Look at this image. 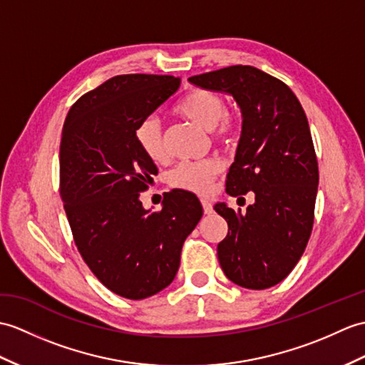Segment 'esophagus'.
<instances>
[{"label": "esophagus", "instance_id": "34e87169", "mask_svg": "<svg viewBox=\"0 0 365 365\" xmlns=\"http://www.w3.org/2000/svg\"><path fill=\"white\" fill-rule=\"evenodd\" d=\"M202 202V207H203V213L205 215H211L213 213V207H211V203L208 199H200Z\"/></svg>", "mask_w": 365, "mask_h": 365}]
</instances>
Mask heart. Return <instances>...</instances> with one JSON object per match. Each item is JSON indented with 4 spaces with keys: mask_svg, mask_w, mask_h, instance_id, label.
Segmentation results:
<instances>
[{
    "mask_svg": "<svg viewBox=\"0 0 365 365\" xmlns=\"http://www.w3.org/2000/svg\"><path fill=\"white\" fill-rule=\"evenodd\" d=\"M175 112L202 129L208 132L216 130L217 138L222 141H230L238 132V124L227 113L225 101L213 91L202 88L188 91L175 106ZM135 140L150 162L158 163L166 158L162 129L155 118H146L140 123L135 130ZM219 171H221V163L215 158L202 160V162H183L169 174V185L179 190L203 194L208 191L211 180Z\"/></svg>",
    "mask_w": 365,
    "mask_h": 365,
    "instance_id": "b5f03b06",
    "label": "heart"
}]
</instances>
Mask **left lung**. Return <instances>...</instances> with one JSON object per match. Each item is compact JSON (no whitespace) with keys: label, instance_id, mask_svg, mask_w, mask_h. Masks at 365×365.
Returning a JSON list of instances; mask_svg holds the SVG:
<instances>
[{"label":"left lung","instance_id":"obj_1","mask_svg":"<svg viewBox=\"0 0 365 365\" xmlns=\"http://www.w3.org/2000/svg\"><path fill=\"white\" fill-rule=\"evenodd\" d=\"M188 81L230 95L241 110L242 129L227 192L236 197L253 191L255 202L245 213L216 203L215 210L228 224L217 258L235 284L267 289L291 274L314 222L319 168L307 115L284 82L249 65Z\"/></svg>","mask_w":365,"mask_h":365}]
</instances>
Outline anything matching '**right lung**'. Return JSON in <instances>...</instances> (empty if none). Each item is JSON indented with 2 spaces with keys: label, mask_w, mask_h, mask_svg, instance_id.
I'll list each match as a JSON object with an SVG mask.
<instances>
[{
  "label": "right lung",
  "mask_w": 365,
  "mask_h": 365,
  "mask_svg": "<svg viewBox=\"0 0 365 365\" xmlns=\"http://www.w3.org/2000/svg\"><path fill=\"white\" fill-rule=\"evenodd\" d=\"M179 87L174 76H115L78 99L63 124L61 197L74 242L99 282L124 299L173 283L186 236L203 215L190 191L168 192L157 213L140 200L157 166L135 130Z\"/></svg>",
  "instance_id": "right-lung-1"
}]
</instances>
